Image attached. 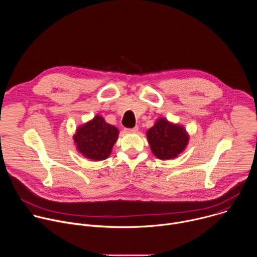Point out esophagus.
<instances>
[{
	"instance_id": "obj_1",
	"label": "esophagus",
	"mask_w": 257,
	"mask_h": 257,
	"mask_svg": "<svg viewBox=\"0 0 257 257\" xmlns=\"http://www.w3.org/2000/svg\"><path fill=\"white\" fill-rule=\"evenodd\" d=\"M125 131L128 132V133H135V132L138 131V127L135 126V127H133V128H127V129H125Z\"/></svg>"
}]
</instances>
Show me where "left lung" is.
Returning a JSON list of instances; mask_svg holds the SVG:
<instances>
[{
	"mask_svg": "<svg viewBox=\"0 0 257 257\" xmlns=\"http://www.w3.org/2000/svg\"><path fill=\"white\" fill-rule=\"evenodd\" d=\"M146 135L152 152L161 160L176 158L185 150L189 140L184 127L171 124L166 119H159Z\"/></svg>",
	"mask_w": 257,
	"mask_h": 257,
	"instance_id": "obj_1",
	"label": "left lung"
}]
</instances>
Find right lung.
Listing matches in <instances>:
<instances>
[{
    "instance_id": "1",
    "label": "right lung",
    "mask_w": 257,
    "mask_h": 257,
    "mask_svg": "<svg viewBox=\"0 0 257 257\" xmlns=\"http://www.w3.org/2000/svg\"><path fill=\"white\" fill-rule=\"evenodd\" d=\"M119 130L107 124L100 116L77 129L74 135L77 150L87 159L94 161L105 160L111 155L118 138Z\"/></svg>"
}]
</instances>
